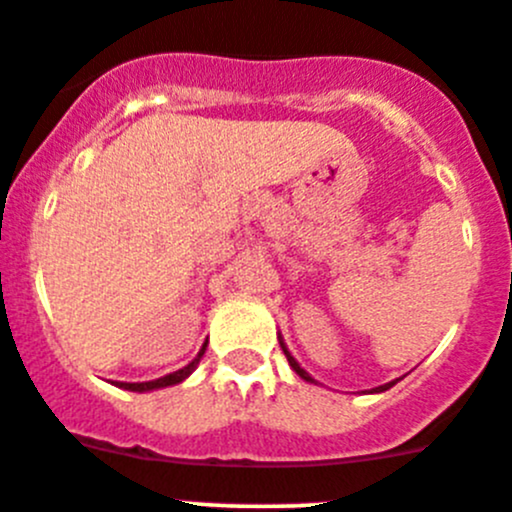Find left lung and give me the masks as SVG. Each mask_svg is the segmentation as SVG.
<instances>
[{
  "label": "left lung",
  "mask_w": 512,
  "mask_h": 512,
  "mask_svg": "<svg viewBox=\"0 0 512 512\" xmlns=\"http://www.w3.org/2000/svg\"><path fill=\"white\" fill-rule=\"evenodd\" d=\"M278 342H281V347H283V355H286V357H288V365H291V367H293V370H295V374H298V377H303V379H305V382H315V379H313V377H310V374H308V372H305V370H303V367H300V365H298V362H295V357L291 355V352H288V347H286V342H283V337H278ZM394 382H397V379H394ZM394 382H387V384H382V387H374V389H372V392H387V389H389V387H394Z\"/></svg>",
  "instance_id": "obj_1"
}]
</instances>
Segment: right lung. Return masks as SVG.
I'll return each instance as SVG.
<instances>
[{
  "label": "right lung",
  "instance_id": "add662e5",
  "mask_svg": "<svg viewBox=\"0 0 512 512\" xmlns=\"http://www.w3.org/2000/svg\"><path fill=\"white\" fill-rule=\"evenodd\" d=\"M204 350H207V345H204L202 350H199V355L194 357V360L189 362L187 367H182V370H177V372H172V374H165V377H160V379H152V382H120L118 387L128 389V392H152V389L172 387V384L184 382V379H187L189 374H192L194 370H197L199 360H202V355H204Z\"/></svg>",
  "mask_w": 512,
  "mask_h": 512
}]
</instances>
